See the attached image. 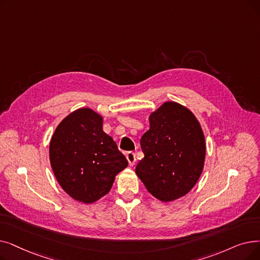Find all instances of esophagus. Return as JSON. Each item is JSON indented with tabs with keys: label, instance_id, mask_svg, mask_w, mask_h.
<instances>
[{
	"label": "esophagus",
	"instance_id": "1",
	"mask_svg": "<svg viewBox=\"0 0 260 260\" xmlns=\"http://www.w3.org/2000/svg\"><path fill=\"white\" fill-rule=\"evenodd\" d=\"M126 159H127L129 166L133 167L135 165V162H136V155H135V153H133V152H128L126 154Z\"/></svg>",
	"mask_w": 260,
	"mask_h": 260
}]
</instances>
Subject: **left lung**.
<instances>
[{
  "mask_svg": "<svg viewBox=\"0 0 260 260\" xmlns=\"http://www.w3.org/2000/svg\"><path fill=\"white\" fill-rule=\"evenodd\" d=\"M150 129L140 140L144 157L136 174L164 203L185 197L202 174L206 143L202 126L186 106L167 101L149 116Z\"/></svg>",
  "mask_w": 260,
  "mask_h": 260,
  "instance_id": "left-lung-1",
  "label": "left lung"
}]
</instances>
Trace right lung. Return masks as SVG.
I'll use <instances>...</instances> for the list:
<instances>
[{
	"label": "right lung",
	"instance_id": "right-lung-1",
	"mask_svg": "<svg viewBox=\"0 0 260 260\" xmlns=\"http://www.w3.org/2000/svg\"><path fill=\"white\" fill-rule=\"evenodd\" d=\"M54 175L73 200L92 204L106 196L116 175L128 166L103 131V117L91 108H78L56 127L50 141Z\"/></svg>",
	"mask_w": 260,
	"mask_h": 260
}]
</instances>
